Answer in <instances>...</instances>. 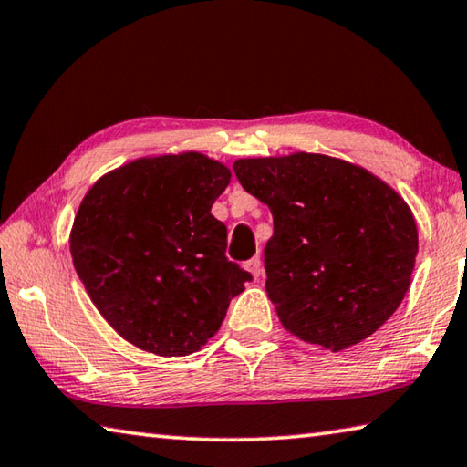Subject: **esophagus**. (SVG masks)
<instances>
[{
	"instance_id": "1",
	"label": "esophagus",
	"mask_w": 467,
	"mask_h": 467,
	"mask_svg": "<svg viewBox=\"0 0 467 467\" xmlns=\"http://www.w3.org/2000/svg\"><path fill=\"white\" fill-rule=\"evenodd\" d=\"M247 269L251 271L253 275L255 277H259L261 275V271H263V265H261V257L257 255V257H253V259H249L247 261Z\"/></svg>"
}]
</instances>
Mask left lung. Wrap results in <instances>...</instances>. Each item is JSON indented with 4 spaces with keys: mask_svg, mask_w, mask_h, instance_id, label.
<instances>
[{
    "mask_svg": "<svg viewBox=\"0 0 467 467\" xmlns=\"http://www.w3.org/2000/svg\"><path fill=\"white\" fill-rule=\"evenodd\" d=\"M233 169L274 216L265 287L287 333L330 351L376 333L404 300L419 251L406 202L325 155L239 159Z\"/></svg>",
    "mask_w": 467,
    "mask_h": 467,
    "instance_id": "8db88e82",
    "label": "left lung"
}]
</instances>
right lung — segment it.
Wrapping results in <instances>:
<instances>
[{"mask_svg": "<svg viewBox=\"0 0 467 467\" xmlns=\"http://www.w3.org/2000/svg\"><path fill=\"white\" fill-rule=\"evenodd\" d=\"M231 171L200 152L140 159L83 198L71 231L79 279L126 341L165 358L198 351L253 275L226 257L210 214Z\"/></svg>", "mask_w": 467, "mask_h": 467, "instance_id": "1", "label": "right lung"}]
</instances>
